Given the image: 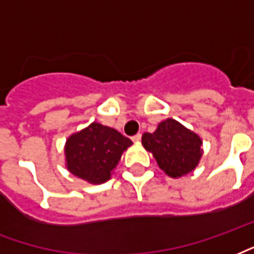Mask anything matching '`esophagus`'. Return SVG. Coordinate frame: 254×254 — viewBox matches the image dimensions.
<instances>
[{
	"label": "esophagus",
	"instance_id": "1",
	"mask_svg": "<svg viewBox=\"0 0 254 254\" xmlns=\"http://www.w3.org/2000/svg\"><path fill=\"white\" fill-rule=\"evenodd\" d=\"M132 140L134 142H140V140H141V134H140V133H137V134H134V136L132 137Z\"/></svg>",
	"mask_w": 254,
	"mask_h": 254
}]
</instances>
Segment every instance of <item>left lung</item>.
I'll list each match as a JSON object with an SVG mask.
<instances>
[{
    "instance_id": "obj_1",
    "label": "left lung",
    "mask_w": 254,
    "mask_h": 254,
    "mask_svg": "<svg viewBox=\"0 0 254 254\" xmlns=\"http://www.w3.org/2000/svg\"><path fill=\"white\" fill-rule=\"evenodd\" d=\"M141 142L171 178L194 171L203 153L200 137L172 118L160 122L153 133H144Z\"/></svg>"
}]
</instances>
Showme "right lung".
<instances>
[{
    "label": "right lung",
    "instance_id": "add662e5",
    "mask_svg": "<svg viewBox=\"0 0 254 254\" xmlns=\"http://www.w3.org/2000/svg\"><path fill=\"white\" fill-rule=\"evenodd\" d=\"M133 142L113 127L93 122L67 138L64 146L65 167L75 176L93 185L112 178L122 152Z\"/></svg>",
    "mask_w": 254,
    "mask_h": 254
}]
</instances>
